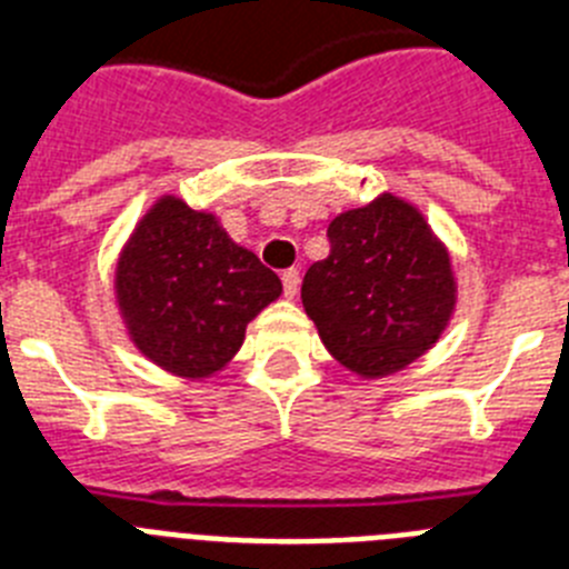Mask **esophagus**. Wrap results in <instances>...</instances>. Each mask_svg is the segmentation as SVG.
<instances>
[{
    "mask_svg": "<svg viewBox=\"0 0 569 569\" xmlns=\"http://www.w3.org/2000/svg\"><path fill=\"white\" fill-rule=\"evenodd\" d=\"M281 284H284V296L293 299V296L299 293V270H284V273H281Z\"/></svg>",
    "mask_w": 569,
    "mask_h": 569,
    "instance_id": "34e87169",
    "label": "esophagus"
}]
</instances>
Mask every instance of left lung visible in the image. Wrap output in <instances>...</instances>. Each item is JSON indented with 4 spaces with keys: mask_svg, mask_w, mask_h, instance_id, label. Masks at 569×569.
I'll use <instances>...</instances> for the list:
<instances>
[{
    "mask_svg": "<svg viewBox=\"0 0 569 569\" xmlns=\"http://www.w3.org/2000/svg\"><path fill=\"white\" fill-rule=\"evenodd\" d=\"M330 256L301 281L321 345L361 379H385L425 356L459 301L453 256L413 202L379 193L339 213Z\"/></svg>",
    "mask_w": 569,
    "mask_h": 569,
    "instance_id": "obj_1",
    "label": "left lung"
}]
</instances>
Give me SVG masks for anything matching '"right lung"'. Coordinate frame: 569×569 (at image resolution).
Returning a JSON list of instances; mask_svg holds the SVG:
<instances>
[{
  "label": "right lung",
  "instance_id": "1",
  "mask_svg": "<svg viewBox=\"0 0 569 569\" xmlns=\"http://www.w3.org/2000/svg\"><path fill=\"white\" fill-rule=\"evenodd\" d=\"M113 296L144 359L202 381L239 353L250 321L281 296V281L230 239L219 216L164 193L119 250Z\"/></svg>",
  "mask_w": 569,
  "mask_h": 569
}]
</instances>
